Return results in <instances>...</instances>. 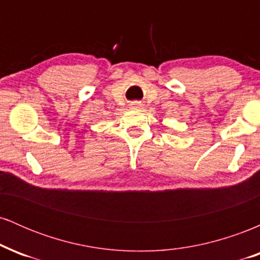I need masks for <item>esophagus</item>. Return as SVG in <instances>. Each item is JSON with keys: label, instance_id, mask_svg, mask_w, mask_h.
<instances>
[{"label": "esophagus", "instance_id": "34e87169", "mask_svg": "<svg viewBox=\"0 0 260 260\" xmlns=\"http://www.w3.org/2000/svg\"><path fill=\"white\" fill-rule=\"evenodd\" d=\"M131 107H132L133 110H140L143 107V104L140 103H133L132 105H131Z\"/></svg>", "mask_w": 260, "mask_h": 260}]
</instances>
